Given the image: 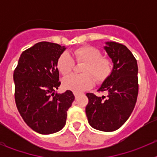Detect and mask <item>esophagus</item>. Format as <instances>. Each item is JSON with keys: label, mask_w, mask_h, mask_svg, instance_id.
<instances>
[{"label": "esophagus", "mask_w": 157, "mask_h": 157, "mask_svg": "<svg viewBox=\"0 0 157 157\" xmlns=\"http://www.w3.org/2000/svg\"><path fill=\"white\" fill-rule=\"evenodd\" d=\"M74 95H75V98H77L78 97V95H79V93L74 92Z\"/></svg>", "instance_id": "1"}]
</instances>
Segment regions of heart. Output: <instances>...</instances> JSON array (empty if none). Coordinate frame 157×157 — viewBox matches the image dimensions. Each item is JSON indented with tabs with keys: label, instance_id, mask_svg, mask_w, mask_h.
Instances as JSON below:
<instances>
[{
	"label": "heart",
	"instance_id": "obj_1",
	"mask_svg": "<svg viewBox=\"0 0 157 157\" xmlns=\"http://www.w3.org/2000/svg\"><path fill=\"white\" fill-rule=\"evenodd\" d=\"M74 56L78 62H83L82 75L72 74L63 79V86L74 92H82L91 88L94 78L98 82H102L110 75L112 70V60L102 56V52L93 46H82L74 51ZM75 61L68 52H64L58 57L56 66L63 75H68L74 67Z\"/></svg>",
	"mask_w": 157,
	"mask_h": 157
}]
</instances>
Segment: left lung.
Here are the masks:
<instances>
[{
    "instance_id": "obj_1",
    "label": "left lung",
    "mask_w": 157,
    "mask_h": 157,
    "mask_svg": "<svg viewBox=\"0 0 157 157\" xmlns=\"http://www.w3.org/2000/svg\"><path fill=\"white\" fill-rule=\"evenodd\" d=\"M104 49L112 59L113 67L98 90L105 91L108 95L86 94V114L93 128L111 132L121 127L134 110L138 94V68L132 52L124 45L106 41Z\"/></svg>"
}]
</instances>
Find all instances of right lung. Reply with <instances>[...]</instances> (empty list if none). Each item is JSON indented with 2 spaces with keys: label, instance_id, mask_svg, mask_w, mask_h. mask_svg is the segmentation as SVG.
Returning a JSON list of instances; mask_svg holds the SVG:
<instances>
[{
  "label": "right lung",
  "instance_id": "1",
  "mask_svg": "<svg viewBox=\"0 0 157 157\" xmlns=\"http://www.w3.org/2000/svg\"><path fill=\"white\" fill-rule=\"evenodd\" d=\"M41 41L22 52L14 71L15 100L19 114L33 130L41 134L59 131L75 96L71 90L55 93L60 85L57 59L66 49Z\"/></svg>",
  "mask_w": 157,
  "mask_h": 157
}]
</instances>
